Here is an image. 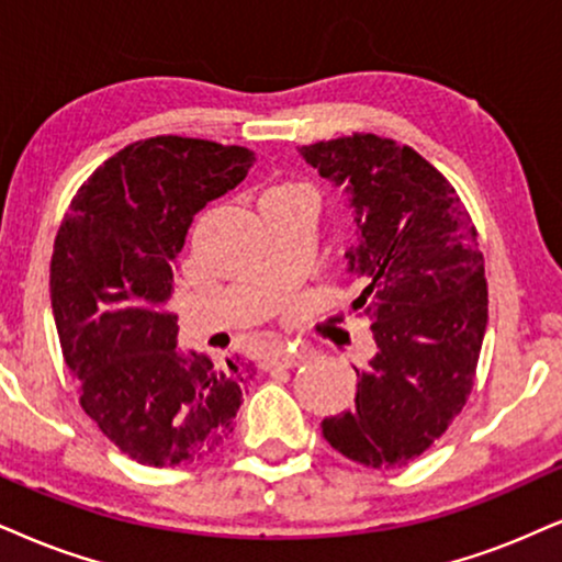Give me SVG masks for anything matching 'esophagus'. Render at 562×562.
Here are the masks:
<instances>
[{"instance_id": "esophagus-1", "label": "esophagus", "mask_w": 562, "mask_h": 562, "mask_svg": "<svg viewBox=\"0 0 562 562\" xmlns=\"http://www.w3.org/2000/svg\"><path fill=\"white\" fill-rule=\"evenodd\" d=\"M304 362V355L302 351H273V355L266 357V370H270V367H283V370H289V367H296Z\"/></svg>"}]
</instances>
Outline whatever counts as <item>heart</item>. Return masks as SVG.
Returning <instances> with one entry per match:
<instances>
[{"mask_svg":"<svg viewBox=\"0 0 562 562\" xmlns=\"http://www.w3.org/2000/svg\"><path fill=\"white\" fill-rule=\"evenodd\" d=\"M292 192H307V187L294 184V182H283V184H273L262 192V198H273V195H292Z\"/></svg>","mask_w":562,"mask_h":562,"instance_id":"obj_1","label":"heart"}]
</instances>
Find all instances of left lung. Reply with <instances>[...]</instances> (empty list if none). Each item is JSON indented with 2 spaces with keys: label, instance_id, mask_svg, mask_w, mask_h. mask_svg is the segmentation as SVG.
Here are the masks:
<instances>
[{
  "label": "left lung",
  "instance_id": "8db88e82",
  "mask_svg": "<svg viewBox=\"0 0 562 562\" xmlns=\"http://www.w3.org/2000/svg\"><path fill=\"white\" fill-rule=\"evenodd\" d=\"M300 154L355 207L359 245L346 260L367 286L351 310L372 323L378 346L364 370L355 367V406L323 419V438L362 467H406L472 393L487 328L476 228L453 184L391 137L355 133Z\"/></svg>",
  "mask_w": 562,
  "mask_h": 562
}]
</instances>
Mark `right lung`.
Listing matches in <instances>:
<instances>
[{
  "label": "right lung",
  "mask_w": 562,
  "mask_h": 562,
  "mask_svg": "<svg viewBox=\"0 0 562 562\" xmlns=\"http://www.w3.org/2000/svg\"><path fill=\"white\" fill-rule=\"evenodd\" d=\"M255 154L158 135L103 161L69 203L52 255V307L80 406L143 467L213 453L252 367L177 349L171 266L198 211L234 190Z\"/></svg>",
  "instance_id": "1"
}]
</instances>
